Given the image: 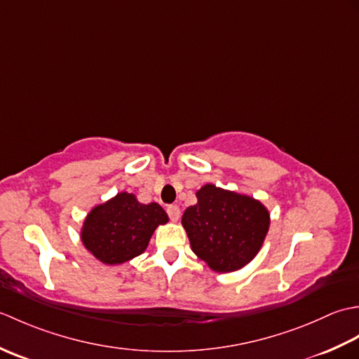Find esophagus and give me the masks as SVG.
Instances as JSON below:
<instances>
[{
  "label": "esophagus",
  "instance_id": "34e87169",
  "mask_svg": "<svg viewBox=\"0 0 359 359\" xmlns=\"http://www.w3.org/2000/svg\"><path fill=\"white\" fill-rule=\"evenodd\" d=\"M166 212H168V216H170L171 220L177 222L179 217H180V208L177 207V205H170V207L166 208Z\"/></svg>",
  "mask_w": 359,
  "mask_h": 359
}]
</instances>
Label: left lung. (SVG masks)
Masks as SVG:
<instances>
[{"label": "left lung", "mask_w": 359, "mask_h": 359, "mask_svg": "<svg viewBox=\"0 0 359 359\" xmlns=\"http://www.w3.org/2000/svg\"><path fill=\"white\" fill-rule=\"evenodd\" d=\"M197 203L182 216L189 243L211 270H241L261 250L270 212L253 197L207 184L196 193Z\"/></svg>", "instance_id": "1"}]
</instances>
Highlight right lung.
<instances>
[{
    "mask_svg": "<svg viewBox=\"0 0 359 359\" xmlns=\"http://www.w3.org/2000/svg\"><path fill=\"white\" fill-rule=\"evenodd\" d=\"M166 222L168 215L158 203H140L123 191L89 211L81 242L100 262L120 265L142 255L156 228Z\"/></svg>",
    "mask_w": 359,
    "mask_h": 359,
    "instance_id": "add662e5",
    "label": "right lung"
}]
</instances>
